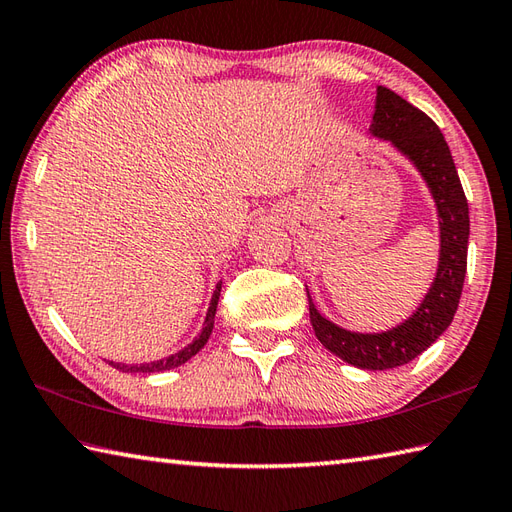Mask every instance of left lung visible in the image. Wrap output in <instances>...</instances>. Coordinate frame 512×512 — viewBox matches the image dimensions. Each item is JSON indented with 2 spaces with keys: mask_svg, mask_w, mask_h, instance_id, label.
<instances>
[{
  "mask_svg": "<svg viewBox=\"0 0 512 512\" xmlns=\"http://www.w3.org/2000/svg\"><path fill=\"white\" fill-rule=\"evenodd\" d=\"M368 133L414 166L434 201L440 241L434 282L410 317L379 333L350 331L331 322L315 309L309 289L306 295L315 337L333 355L361 370H390L416 359L453 322L467 274L469 203L436 122L388 87H377Z\"/></svg>",
  "mask_w": 512,
  "mask_h": 512,
  "instance_id": "left-lung-1",
  "label": "left lung"
}]
</instances>
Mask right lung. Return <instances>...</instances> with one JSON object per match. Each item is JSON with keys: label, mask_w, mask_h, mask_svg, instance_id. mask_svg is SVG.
<instances>
[{"label": "right lung", "mask_w": 512, "mask_h": 512, "mask_svg": "<svg viewBox=\"0 0 512 512\" xmlns=\"http://www.w3.org/2000/svg\"><path fill=\"white\" fill-rule=\"evenodd\" d=\"M221 285L223 280L217 282V287H214V293L210 298V306H208V313H206V320H203V326L199 335L192 339L188 346H184L181 350L173 352V355H168L164 359H157V361H149V363H120V361H109L113 368L120 370V372H142V374H153V372H166V370H173L184 366L188 359H192L197 355V352L208 344V339L212 335V328H214V315H217V304H219V295H221Z\"/></svg>", "instance_id": "right-lung-1"}]
</instances>
